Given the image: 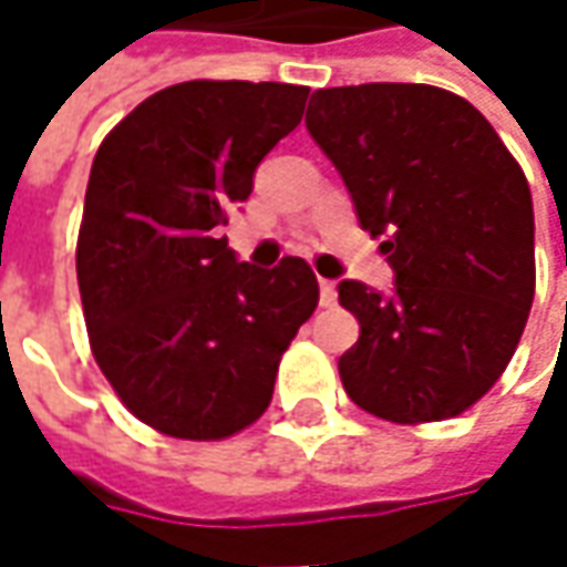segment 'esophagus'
Instances as JSON below:
<instances>
[{"label":"esophagus","instance_id":"1","mask_svg":"<svg viewBox=\"0 0 567 567\" xmlns=\"http://www.w3.org/2000/svg\"><path fill=\"white\" fill-rule=\"evenodd\" d=\"M318 302L324 306V309H331L334 302H338V287H334V280H318Z\"/></svg>","mask_w":567,"mask_h":567}]
</instances>
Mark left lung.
Wrapping results in <instances>:
<instances>
[{
	"instance_id": "8db88e82",
	"label": "left lung",
	"mask_w": 567,
	"mask_h": 567,
	"mask_svg": "<svg viewBox=\"0 0 567 567\" xmlns=\"http://www.w3.org/2000/svg\"><path fill=\"white\" fill-rule=\"evenodd\" d=\"M306 128L394 271L391 293L338 284L360 318L338 362L350 401L391 423L464 413L512 362L534 306L520 166L473 103L432 84L324 87Z\"/></svg>"
}]
</instances>
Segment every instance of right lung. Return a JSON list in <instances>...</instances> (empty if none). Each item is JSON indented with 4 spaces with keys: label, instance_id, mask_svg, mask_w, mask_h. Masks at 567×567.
<instances>
[{
    "label": "right lung",
    "instance_id": "right-lung-1",
    "mask_svg": "<svg viewBox=\"0 0 567 567\" xmlns=\"http://www.w3.org/2000/svg\"><path fill=\"white\" fill-rule=\"evenodd\" d=\"M306 97L280 81H183L100 144L78 233L84 321L122 403L164 435L207 442L255 423L316 312L302 258L255 268L220 236Z\"/></svg>",
    "mask_w": 567,
    "mask_h": 567
}]
</instances>
